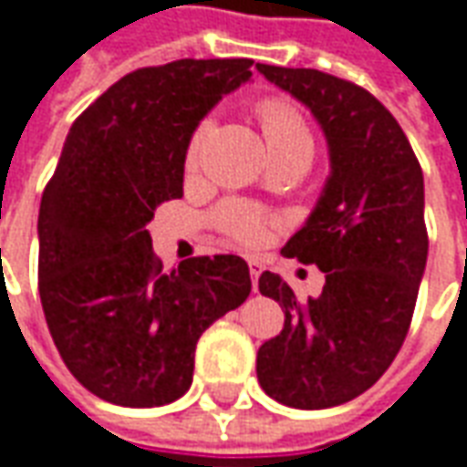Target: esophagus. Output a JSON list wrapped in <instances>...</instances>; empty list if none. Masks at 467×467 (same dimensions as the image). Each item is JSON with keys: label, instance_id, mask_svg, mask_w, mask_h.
I'll use <instances>...</instances> for the list:
<instances>
[{"label": "esophagus", "instance_id": "obj_1", "mask_svg": "<svg viewBox=\"0 0 467 467\" xmlns=\"http://www.w3.org/2000/svg\"><path fill=\"white\" fill-rule=\"evenodd\" d=\"M247 265H250V277H253V287H257V277L263 275L265 265L260 257H247Z\"/></svg>", "mask_w": 467, "mask_h": 467}]
</instances>
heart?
Listing matches in <instances>:
<instances>
[{
	"instance_id": "b5f03b06",
	"label": "heart",
	"mask_w": 467,
	"mask_h": 467,
	"mask_svg": "<svg viewBox=\"0 0 467 467\" xmlns=\"http://www.w3.org/2000/svg\"><path fill=\"white\" fill-rule=\"evenodd\" d=\"M257 122L263 127L267 147L273 152L275 162L277 160H297L307 162L313 160L315 140L313 130L305 119V115L297 107L285 99V97H265L257 105ZM213 132V119H202L197 130L190 137L184 164L187 170H194L200 162V154L204 150V142ZM217 223L233 240L243 244H260L270 233V214L263 213L260 207L247 202H227L217 213Z\"/></svg>"
}]
</instances>
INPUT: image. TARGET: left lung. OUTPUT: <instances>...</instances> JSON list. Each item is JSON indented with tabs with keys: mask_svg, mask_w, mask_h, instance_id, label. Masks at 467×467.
Wrapping results in <instances>:
<instances>
[{
	"mask_svg": "<svg viewBox=\"0 0 467 467\" xmlns=\"http://www.w3.org/2000/svg\"><path fill=\"white\" fill-rule=\"evenodd\" d=\"M257 69L313 112L330 147L317 207L283 247L317 265L325 287L300 303L280 275H260L285 327L257 350V380L283 405L323 410L380 380L408 335L428 260L422 170L398 119L360 85L317 69Z\"/></svg>",
	"mask_w": 467,
	"mask_h": 467,
	"instance_id": "obj_1",
	"label": "left lung"
}]
</instances>
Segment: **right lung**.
Here are the masks:
<instances>
[{
  "mask_svg": "<svg viewBox=\"0 0 467 467\" xmlns=\"http://www.w3.org/2000/svg\"><path fill=\"white\" fill-rule=\"evenodd\" d=\"M253 59L142 67L69 127L39 204V297L62 360L97 398L157 408L192 385L194 348L247 300L237 254L190 257L164 273L147 223L182 197L184 154L214 102Z\"/></svg>",
  "mask_w": 467,
  "mask_h": 467,
  "instance_id": "obj_1",
  "label": "right lung"
}]
</instances>
